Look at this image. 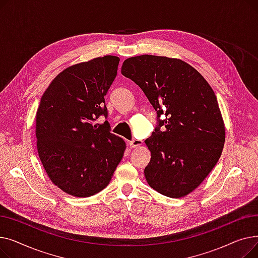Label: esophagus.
I'll list each match as a JSON object with an SVG mask.
<instances>
[{"instance_id":"1","label":"esophagus","mask_w":258,"mask_h":258,"mask_svg":"<svg viewBox=\"0 0 258 258\" xmlns=\"http://www.w3.org/2000/svg\"><path fill=\"white\" fill-rule=\"evenodd\" d=\"M142 144H143L142 141H141V140H138V139H134V140L130 141V146H131L132 148L140 146V145H142Z\"/></svg>"}]
</instances>
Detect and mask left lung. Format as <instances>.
Wrapping results in <instances>:
<instances>
[{"label":"left lung","mask_w":258,"mask_h":258,"mask_svg":"<svg viewBox=\"0 0 258 258\" xmlns=\"http://www.w3.org/2000/svg\"><path fill=\"white\" fill-rule=\"evenodd\" d=\"M121 74L141 88L157 111L158 125L145 140L152 154L144 169L148 185L169 198L187 196L223 152L225 125L212 88L194 67L166 56L130 57Z\"/></svg>","instance_id":"left-lung-1"}]
</instances>
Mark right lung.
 Listing matches in <instances>:
<instances>
[{
	"label": "right lung",
	"instance_id": "1",
	"mask_svg": "<svg viewBox=\"0 0 258 258\" xmlns=\"http://www.w3.org/2000/svg\"><path fill=\"white\" fill-rule=\"evenodd\" d=\"M119 57L106 55L67 68L52 80L36 112L37 153L50 180L62 191L88 198L110 183L125 142L111 133L104 96Z\"/></svg>",
	"mask_w": 258,
	"mask_h": 258
}]
</instances>
